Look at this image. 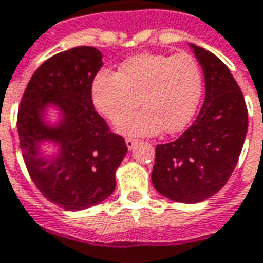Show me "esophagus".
<instances>
[{"mask_svg": "<svg viewBox=\"0 0 263 263\" xmlns=\"http://www.w3.org/2000/svg\"><path fill=\"white\" fill-rule=\"evenodd\" d=\"M125 144L128 146V149H134L135 145H137V139H132V138H126Z\"/></svg>", "mask_w": 263, "mask_h": 263, "instance_id": "obj_1", "label": "esophagus"}]
</instances>
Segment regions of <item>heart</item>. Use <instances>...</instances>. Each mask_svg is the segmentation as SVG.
<instances>
[{
	"label": "heart",
	"mask_w": 263,
	"mask_h": 263,
	"mask_svg": "<svg viewBox=\"0 0 263 263\" xmlns=\"http://www.w3.org/2000/svg\"><path fill=\"white\" fill-rule=\"evenodd\" d=\"M203 75L189 54H139L121 64L119 72L102 69L91 85L93 108L109 121H119L136 109H145L117 124L129 137L179 132L192 121L199 105Z\"/></svg>",
	"instance_id": "b5f03b06"
}]
</instances>
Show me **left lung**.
<instances>
[{"label": "left lung", "instance_id": "1", "mask_svg": "<svg viewBox=\"0 0 263 263\" xmlns=\"http://www.w3.org/2000/svg\"><path fill=\"white\" fill-rule=\"evenodd\" d=\"M191 48L205 75V101L181 137L158 145L151 175L161 195L181 203L205 201L228 182L248 131L247 104L229 68L206 49Z\"/></svg>", "mask_w": 263, "mask_h": 263}]
</instances>
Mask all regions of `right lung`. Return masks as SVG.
I'll return each mask as SVG.
<instances>
[{
	"instance_id": "obj_1",
	"label": "right lung",
	"mask_w": 263,
	"mask_h": 263,
	"mask_svg": "<svg viewBox=\"0 0 263 263\" xmlns=\"http://www.w3.org/2000/svg\"><path fill=\"white\" fill-rule=\"evenodd\" d=\"M102 64V54L93 47L54 55L31 77L20 104L16 126L31 179L49 202L67 211L105 201L128 151L91 100V85ZM49 106L60 111L55 126L45 121ZM45 142L59 148L54 157L42 155Z\"/></svg>"
}]
</instances>
